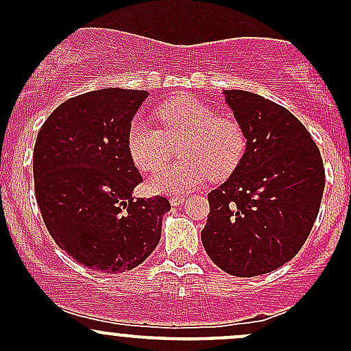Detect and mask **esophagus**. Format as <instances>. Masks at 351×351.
I'll list each match as a JSON object with an SVG mask.
<instances>
[{"mask_svg": "<svg viewBox=\"0 0 351 351\" xmlns=\"http://www.w3.org/2000/svg\"><path fill=\"white\" fill-rule=\"evenodd\" d=\"M171 205H180V204H183V202H185V197H182V195H178V197H171Z\"/></svg>", "mask_w": 351, "mask_h": 351, "instance_id": "esophagus-1", "label": "esophagus"}]
</instances>
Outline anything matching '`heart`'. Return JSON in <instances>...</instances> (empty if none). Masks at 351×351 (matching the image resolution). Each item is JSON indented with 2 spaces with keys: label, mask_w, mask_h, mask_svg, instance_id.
Segmentation results:
<instances>
[{
  "label": "heart",
  "mask_w": 351,
  "mask_h": 351,
  "mask_svg": "<svg viewBox=\"0 0 351 351\" xmlns=\"http://www.w3.org/2000/svg\"><path fill=\"white\" fill-rule=\"evenodd\" d=\"M161 129L134 119L127 134L130 159L141 171L153 173L169 161L173 144L182 143V161L151 178L154 192L180 195L204 183L207 176L224 178L246 153L243 125L232 117L217 115L210 105L193 97H176L156 110Z\"/></svg>",
  "instance_id": "1"
}]
</instances>
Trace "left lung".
<instances>
[{
	"label": "left lung",
	"instance_id": "8db88e82",
	"mask_svg": "<svg viewBox=\"0 0 351 351\" xmlns=\"http://www.w3.org/2000/svg\"><path fill=\"white\" fill-rule=\"evenodd\" d=\"M224 95L247 146L232 175L207 195L202 244L221 270L250 278L277 270L304 246L319 212L324 166L289 110L250 91Z\"/></svg>",
	"mask_w": 351,
	"mask_h": 351
}]
</instances>
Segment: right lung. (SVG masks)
Segmentation results:
<instances>
[{"instance_id": "right-lung-1", "label": "right lung", "mask_w": 351, "mask_h": 351, "mask_svg": "<svg viewBox=\"0 0 351 351\" xmlns=\"http://www.w3.org/2000/svg\"><path fill=\"white\" fill-rule=\"evenodd\" d=\"M144 90L105 88L59 105L34 147L35 198L49 234L81 265L122 274L143 263L161 238L166 197L134 198L143 183L127 134Z\"/></svg>"}]
</instances>
